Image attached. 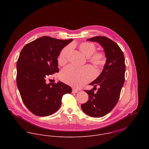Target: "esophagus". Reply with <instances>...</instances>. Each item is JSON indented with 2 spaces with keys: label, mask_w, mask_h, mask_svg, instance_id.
Listing matches in <instances>:
<instances>
[{
  "label": "esophagus",
  "mask_w": 149,
  "mask_h": 149,
  "mask_svg": "<svg viewBox=\"0 0 149 149\" xmlns=\"http://www.w3.org/2000/svg\"><path fill=\"white\" fill-rule=\"evenodd\" d=\"M79 92V91L77 89H72V93H76Z\"/></svg>",
  "instance_id": "1"
}]
</instances>
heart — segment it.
Masks as SVG:
<instances>
[{"label": "heart", "mask_w": 149, "mask_h": 149, "mask_svg": "<svg viewBox=\"0 0 149 149\" xmlns=\"http://www.w3.org/2000/svg\"><path fill=\"white\" fill-rule=\"evenodd\" d=\"M80 50L88 58L89 61L93 65L100 67L106 62L105 56L102 52H95L96 46L92 43L84 42L79 46ZM71 46H68L64 48L60 52L58 61L61 65L65 64L68 60V56L70 53ZM95 72L89 66L82 68H77L73 65H69L61 71V79L65 83L76 88H79L89 82L93 77Z\"/></svg>", "instance_id": "obj_1"}]
</instances>
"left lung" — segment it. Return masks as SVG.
<instances>
[{"instance_id": "8db88e82", "label": "left lung", "mask_w": 149, "mask_h": 149, "mask_svg": "<svg viewBox=\"0 0 149 149\" xmlns=\"http://www.w3.org/2000/svg\"><path fill=\"white\" fill-rule=\"evenodd\" d=\"M87 40L100 43L104 49L106 63L100 74L89 84L99 88L96 93L93 89L85 91L88 100L81 107L90 116L102 117L112 111L118 102L125 79V58L118 45L107 37L97 36Z\"/></svg>"}]
</instances>
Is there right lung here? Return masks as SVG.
Segmentation results:
<instances>
[{
  "label": "right lung",
  "instance_id": "right-lung-1",
  "mask_svg": "<svg viewBox=\"0 0 149 149\" xmlns=\"http://www.w3.org/2000/svg\"><path fill=\"white\" fill-rule=\"evenodd\" d=\"M72 40L44 36L26 45L20 53L17 84L24 104L37 116L55 113L61 105L63 96L72 92L71 87L60 81L47 84L45 79L59 72L57 58Z\"/></svg>",
  "mask_w": 149,
  "mask_h": 149
}]
</instances>
